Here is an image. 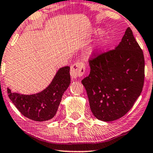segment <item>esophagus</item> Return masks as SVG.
<instances>
[{
    "label": "esophagus",
    "instance_id": "34e87169",
    "mask_svg": "<svg viewBox=\"0 0 153 153\" xmlns=\"http://www.w3.org/2000/svg\"><path fill=\"white\" fill-rule=\"evenodd\" d=\"M85 65L82 62H77L71 67L70 75L72 79H76L82 76L85 73Z\"/></svg>",
    "mask_w": 153,
    "mask_h": 153
}]
</instances>
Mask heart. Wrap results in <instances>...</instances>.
<instances>
[{
	"mask_svg": "<svg viewBox=\"0 0 153 153\" xmlns=\"http://www.w3.org/2000/svg\"><path fill=\"white\" fill-rule=\"evenodd\" d=\"M100 29L96 28L94 32L95 34H98L100 33ZM110 35L108 33H103L98 39L97 43L94 47V51L96 52H102L105 50L108 47L110 42Z\"/></svg>",
	"mask_w": 153,
	"mask_h": 153,
	"instance_id": "obj_1",
	"label": "heart"
}]
</instances>
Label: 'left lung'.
<instances>
[{
    "label": "left lung",
    "mask_w": 153,
    "mask_h": 153,
    "mask_svg": "<svg viewBox=\"0 0 153 153\" xmlns=\"http://www.w3.org/2000/svg\"><path fill=\"white\" fill-rule=\"evenodd\" d=\"M91 72L81 81L94 116L104 122L125 116L141 95L143 51L129 27L116 49L89 60Z\"/></svg>",
    "instance_id": "8db88e82"
}]
</instances>
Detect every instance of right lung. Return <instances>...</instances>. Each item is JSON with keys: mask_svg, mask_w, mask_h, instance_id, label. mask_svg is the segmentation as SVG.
Returning a JSON list of instances; mask_svg holds the SVG:
<instances>
[{"mask_svg": "<svg viewBox=\"0 0 153 153\" xmlns=\"http://www.w3.org/2000/svg\"><path fill=\"white\" fill-rule=\"evenodd\" d=\"M70 70L69 66L60 68L50 84L37 93L24 95L12 93L7 88L9 98L26 118L37 122L51 120L57 112L62 95L70 85Z\"/></svg>", "mask_w": 153, "mask_h": 153, "instance_id": "right-lung-1", "label": "right lung"}]
</instances>
